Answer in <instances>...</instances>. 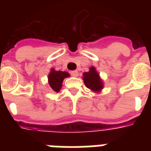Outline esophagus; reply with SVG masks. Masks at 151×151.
<instances>
[{
    "label": "esophagus",
    "mask_w": 151,
    "mask_h": 151,
    "mask_svg": "<svg viewBox=\"0 0 151 151\" xmlns=\"http://www.w3.org/2000/svg\"><path fill=\"white\" fill-rule=\"evenodd\" d=\"M70 74L73 76V77H78V72L77 70H73V71H71L70 72Z\"/></svg>",
    "instance_id": "34e87169"
}]
</instances>
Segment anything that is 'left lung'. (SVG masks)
I'll list each match as a JSON object with an SVG mask.
<instances>
[{"instance_id":"obj_1","label":"left lung","mask_w":151,"mask_h":151,"mask_svg":"<svg viewBox=\"0 0 151 151\" xmlns=\"http://www.w3.org/2000/svg\"><path fill=\"white\" fill-rule=\"evenodd\" d=\"M82 79L86 86L91 91L99 93L104 89V82L94 66H91L89 69L88 72L83 73Z\"/></svg>"}]
</instances>
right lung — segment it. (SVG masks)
Instances as JSON below:
<instances>
[{
    "mask_svg": "<svg viewBox=\"0 0 151 151\" xmlns=\"http://www.w3.org/2000/svg\"><path fill=\"white\" fill-rule=\"evenodd\" d=\"M69 73L65 71H57L55 70L54 68H52L50 70L49 74L47 77L48 84L53 91L59 92L60 90L62 87V82L64 79L69 78Z\"/></svg>",
    "mask_w": 151,
    "mask_h": 151,
    "instance_id": "obj_1",
    "label": "right lung"
}]
</instances>
